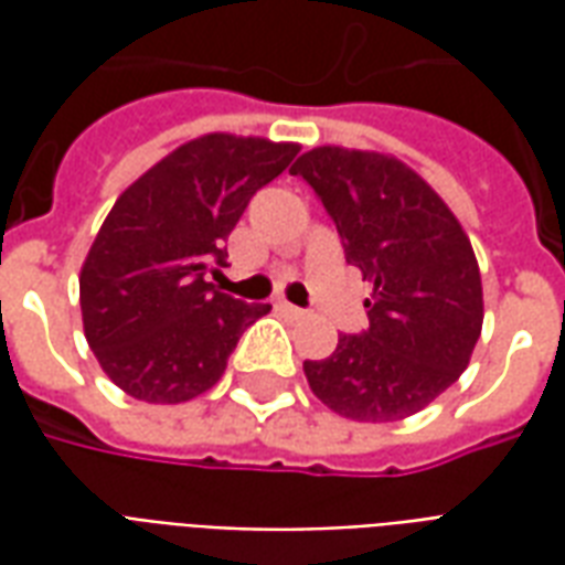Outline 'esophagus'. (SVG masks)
I'll use <instances>...</instances> for the list:
<instances>
[{"label": "esophagus", "instance_id": "esophagus-1", "mask_svg": "<svg viewBox=\"0 0 565 565\" xmlns=\"http://www.w3.org/2000/svg\"><path fill=\"white\" fill-rule=\"evenodd\" d=\"M278 311H281V315H287V318H306V311H302V308L290 306V302H278Z\"/></svg>", "mask_w": 565, "mask_h": 565}]
</instances>
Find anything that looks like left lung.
Masks as SVG:
<instances>
[{
	"instance_id": "obj_1",
	"label": "left lung",
	"mask_w": 565,
	"mask_h": 565,
	"mask_svg": "<svg viewBox=\"0 0 565 565\" xmlns=\"http://www.w3.org/2000/svg\"><path fill=\"white\" fill-rule=\"evenodd\" d=\"M375 284L369 327L306 360L308 387L351 420H403L445 393L481 335V271L460 221L424 178L375 150L315 148L290 166Z\"/></svg>"
}]
</instances>
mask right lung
Instances as JSON below:
<instances>
[{
    "label": "right lung",
    "mask_w": 565,
    "mask_h": 565,
    "mask_svg": "<svg viewBox=\"0 0 565 565\" xmlns=\"http://www.w3.org/2000/svg\"><path fill=\"white\" fill-rule=\"evenodd\" d=\"M299 145L211 132L162 157L129 184L81 269L84 335L132 399L186 403L221 381L242 332L269 315L214 290L226 238L259 186Z\"/></svg>",
    "instance_id": "right-lung-1"
}]
</instances>
